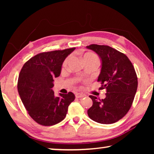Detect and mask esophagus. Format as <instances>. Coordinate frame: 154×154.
<instances>
[{
  "label": "esophagus",
  "mask_w": 154,
  "mask_h": 154,
  "mask_svg": "<svg viewBox=\"0 0 154 154\" xmlns=\"http://www.w3.org/2000/svg\"><path fill=\"white\" fill-rule=\"evenodd\" d=\"M75 97H76L77 98H83V97H84V95L82 94H81V93H76L75 94Z\"/></svg>",
  "instance_id": "34e87169"
}]
</instances>
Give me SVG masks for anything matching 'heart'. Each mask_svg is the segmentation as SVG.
Listing matches in <instances>:
<instances>
[{
	"label": "heart",
	"instance_id": "1",
	"mask_svg": "<svg viewBox=\"0 0 154 154\" xmlns=\"http://www.w3.org/2000/svg\"><path fill=\"white\" fill-rule=\"evenodd\" d=\"M68 60H69V58L65 60V61L63 63L64 66L66 64ZM83 62H96V63H98L99 62L98 56L94 54L91 53V52H87V53H85L84 55L83 56Z\"/></svg>",
	"mask_w": 154,
	"mask_h": 154
}]
</instances>
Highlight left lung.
Segmentation results:
<instances>
[{
  "label": "left lung",
  "mask_w": 154,
  "mask_h": 154,
  "mask_svg": "<svg viewBox=\"0 0 154 154\" xmlns=\"http://www.w3.org/2000/svg\"><path fill=\"white\" fill-rule=\"evenodd\" d=\"M86 48L95 51L102 62L98 82L100 90L106 89V98L90 96L93 105L88 110L89 118L100 124H109L124 117L131 107L138 81L134 68L124 54L107 45L92 44Z\"/></svg>",
  "instance_id": "1"
}]
</instances>
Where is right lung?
<instances>
[{
	"label": "right lung",
	"instance_id": "obj_1",
	"mask_svg": "<svg viewBox=\"0 0 154 154\" xmlns=\"http://www.w3.org/2000/svg\"><path fill=\"white\" fill-rule=\"evenodd\" d=\"M75 49L40 53L26 62L21 70L18 92L28 113L38 124L49 126L60 122L75 100L72 92L56 97L51 89L54 79L60 75L65 58Z\"/></svg>",
	"mask_w": 154,
	"mask_h": 154
}]
</instances>
